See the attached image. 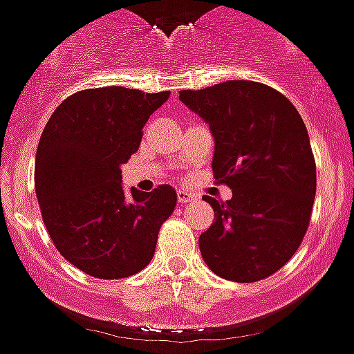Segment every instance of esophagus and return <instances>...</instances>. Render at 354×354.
Returning <instances> with one entry per match:
<instances>
[{
    "mask_svg": "<svg viewBox=\"0 0 354 354\" xmlns=\"http://www.w3.org/2000/svg\"><path fill=\"white\" fill-rule=\"evenodd\" d=\"M194 200V196H192L191 192H187V191H178V203H189Z\"/></svg>",
    "mask_w": 354,
    "mask_h": 354,
    "instance_id": "esophagus-1",
    "label": "esophagus"
}]
</instances>
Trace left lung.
I'll return each mask as SVG.
<instances>
[{
    "instance_id": "8db88e82",
    "label": "left lung",
    "mask_w": 354,
    "mask_h": 354,
    "mask_svg": "<svg viewBox=\"0 0 354 354\" xmlns=\"http://www.w3.org/2000/svg\"><path fill=\"white\" fill-rule=\"evenodd\" d=\"M180 100L214 138L212 172L232 189L218 202L203 196L214 222L200 252L214 274L240 283L271 277L306 236L317 194V163L306 123L289 100L247 80L182 91Z\"/></svg>"
}]
</instances>
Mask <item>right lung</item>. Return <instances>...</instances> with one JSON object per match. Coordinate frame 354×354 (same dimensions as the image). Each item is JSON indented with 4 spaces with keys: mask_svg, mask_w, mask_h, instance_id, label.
Masks as SVG:
<instances>
[{
    "mask_svg": "<svg viewBox=\"0 0 354 354\" xmlns=\"http://www.w3.org/2000/svg\"><path fill=\"white\" fill-rule=\"evenodd\" d=\"M169 91L87 88L57 105L41 132L34 183L45 227L65 260L102 280L136 274L154 257L176 191L122 187V165L138 151L143 125Z\"/></svg>",
    "mask_w": 354,
    "mask_h": 354,
    "instance_id": "add662e5",
    "label": "right lung"
}]
</instances>
